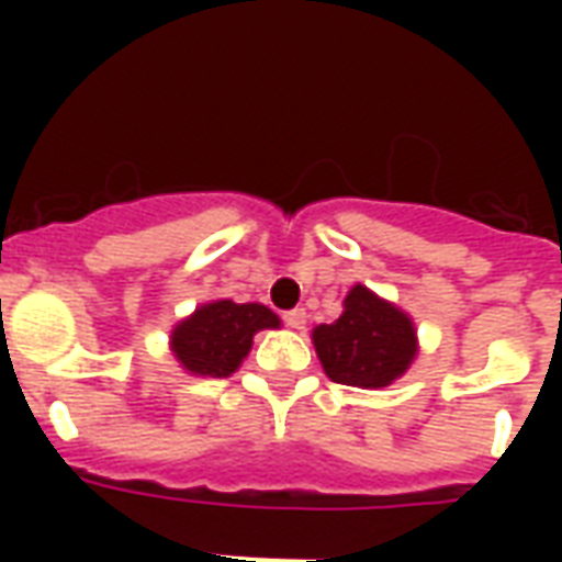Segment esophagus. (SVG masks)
Masks as SVG:
<instances>
[{
    "label": "esophagus",
    "mask_w": 562,
    "mask_h": 562,
    "mask_svg": "<svg viewBox=\"0 0 562 562\" xmlns=\"http://www.w3.org/2000/svg\"><path fill=\"white\" fill-rule=\"evenodd\" d=\"M282 322H285L289 328L301 330L306 325V313L301 310V306H297V310H285V313H282Z\"/></svg>",
    "instance_id": "34e87169"
}]
</instances>
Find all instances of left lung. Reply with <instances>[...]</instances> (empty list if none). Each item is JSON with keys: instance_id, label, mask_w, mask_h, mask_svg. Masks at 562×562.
<instances>
[{"instance_id": "1", "label": "left lung", "mask_w": 562, "mask_h": 562, "mask_svg": "<svg viewBox=\"0 0 562 562\" xmlns=\"http://www.w3.org/2000/svg\"><path fill=\"white\" fill-rule=\"evenodd\" d=\"M318 361L334 382L355 389H385L415 358V328L406 313L355 285L342 316L313 330Z\"/></svg>"}]
</instances>
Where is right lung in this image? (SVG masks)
<instances>
[{"label": "right lung", "instance_id": "add662e5", "mask_svg": "<svg viewBox=\"0 0 562 562\" xmlns=\"http://www.w3.org/2000/svg\"><path fill=\"white\" fill-rule=\"evenodd\" d=\"M280 318L261 304L213 301L198 306L171 334L177 361L195 376H232L246 352L252 349V334L277 328Z\"/></svg>", "mask_w": 562, "mask_h": 562}]
</instances>
